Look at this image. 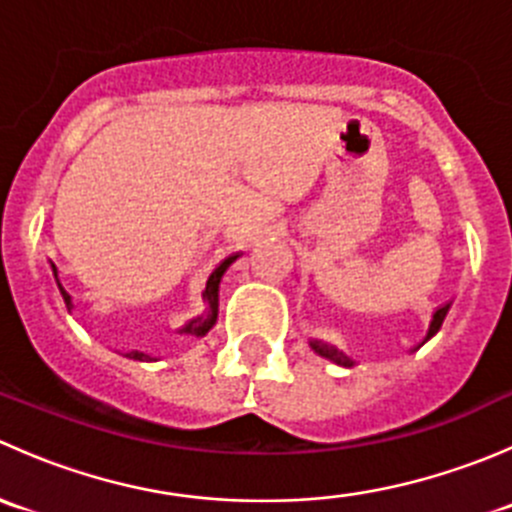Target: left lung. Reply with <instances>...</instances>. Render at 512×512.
Listing matches in <instances>:
<instances>
[{"mask_svg": "<svg viewBox=\"0 0 512 512\" xmlns=\"http://www.w3.org/2000/svg\"><path fill=\"white\" fill-rule=\"evenodd\" d=\"M448 307H451V304H441V307L436 309V312H433V319H431V327H428V334H426V339H431L433 334L438 332V329H441V324H443V319H446V312H448ZM426 339H423V342H426ZM312 344V349L314 352H317L319 356H327V359H332L334 364H342V366H352L354 361L349 359L347 354H342L339 352V349H334V347H329V344H324V342H309Z\"/></svg>", "mask_w": 512, "mask_h": 512, "instance_id": "left-lung-1", "label": "left lung"}]
</instances>
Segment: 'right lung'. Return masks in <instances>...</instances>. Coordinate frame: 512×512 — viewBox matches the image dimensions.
<instances>
[{
    "label": "right lung",
    "mask_w": 512,
    "mask_h": 512,
    "mask_svg": "<svg viewBox=\"0 0 512 512\" xmlns=\"http://www.w3.org/2000/svg\"><path fill=\"white\" fill-rule=\"evenodd\" d=\"M227 265H230V262H227V260L220 262V265L213 270V275L208 277V285H205V292H203L205 302H208V312L200 314V317H195L193 322L185 324V327L180 329V332L190 334V337H205V334H208L210 329H213L215 319H218V289H220V280H223V272L227 270ZM59 289H61V297H64L66 307L71 309L69 292H66V289L61 287V285H59ZM128 359L146 361V359H151V356H146V354H141V352H131V354H128Z\"/></svg>",
    "instance_id": "1"
}]
</instances>
